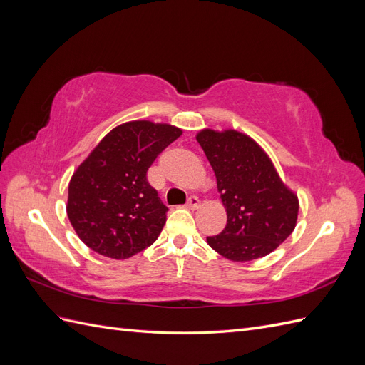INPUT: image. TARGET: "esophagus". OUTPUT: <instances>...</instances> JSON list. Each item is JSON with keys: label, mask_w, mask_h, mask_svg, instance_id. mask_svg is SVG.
I'll list each match as a JSON object with an SVG mask.
<instances>
[{"label": "esophagus", "mask_w": 365, "mask_h": 365, "mask_svg": "<svg viewBox=\"0 0 365 365\" xmlns=\"http://www.w3.org/2000/svg\"><path fill=\"white\" fill-rule=\"evenodd\" d=\"M200 197L197 196H195V195H192V196H189V200H187V204H185V207L187 208H190V210H195V208H197L200 207Z\"/></svg>", "instance_id": "obj_1"}]
</instances>
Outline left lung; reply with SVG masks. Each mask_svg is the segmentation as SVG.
Masks as SVG:
<instances>
[{
	"mask_svg": "<svg viewBox=\"0 0 365 365\" xmlns=\"http://www.w3.org/2000/svg\"><path fill=\"white\" fill-rule=\"evenodd\" d=\"M216 175L227 225L207 242L224 257L250 262L277 248L295 228L297 196L286 189L256 141L236 130L196 137Z\"/></svg>",
	"mask_w": 365,
	"mask_h": 365,
	"instance_id": "1",
	"label": "left lung"
}]
</instances>
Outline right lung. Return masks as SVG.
I'll return each instance as SVG.
<instances>
[{
    "instance_id": "1",
    "label": "right lung",
    "mask_w": 365,
    "mask_h": 365,
    "mask_svg": "<svg viewBox=\"0 0 365 365\" xmlns=\"http://www.w3.org/2000/svg\"><path fill=\"white\" fill-rule=\"evenodd\" d=\"M181 129L129 121L113 129L73 175L68 219L85 245L128 259L152 245L165 224V207L148 170Z\"/></svg>"
}]
</instances>
